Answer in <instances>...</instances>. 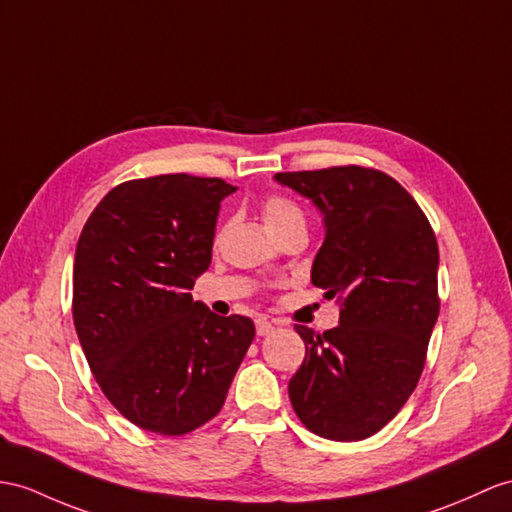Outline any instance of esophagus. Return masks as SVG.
<instances>
[{"mask_svg": "<svg viewBox=\"0 0 512 512\" xmlns=\"http://www.w3.org/2000/svg\"><path fill=\"white\" fill-rule=\"evenodd\" d=\"M256 332H258V336H269V334L276 332V326H273V323H269L267 319H258L256 321Z\"/></svg>", "mask_w": 512, "mask_h": 512, "instance_id": "34e87169", "label": "esophagus"}]
</instances>
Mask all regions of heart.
<instances>
[{"label": "heart", "instance_id": "1", "mask_svg": "<svg viewBox=\"0 0 512 512\" xmlns=\"http://www.w3.org/2000/svg\"><path fill=\"white\" fill-rule=\"evenodd\" d=\"M263 217H265V223L273 234L295 228V226L306 228L304 213L299 210V206L293 202V199L284 197V195H269L265 199V202H263Z\"/></svg>", "mask_w": 512, "mask_h": 512}]
</instances>
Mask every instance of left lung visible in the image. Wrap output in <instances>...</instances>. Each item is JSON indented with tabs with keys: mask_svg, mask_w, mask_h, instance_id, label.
Instances as JSON below:
<instances>
[{
	"mask_svg": "<svg viewBox=\"0 0 512 512\" xmlns=\"http://www.w3.org/2000/svg\"><path fill=\"white\" fill-rule=\"evenodd\" d=\"M313 199L326 239L313 284L341 299L339 326H295L306 356L289 382L295 415L323 439L363 441L415 391L439 317V245L428 217L386 173L347 165L276 173Z\"/></svg>",
	"mask_w": 512,
	"mask_h": 512,
	"instance_id": "1",
	"label": "left lung"
}]
</instances>
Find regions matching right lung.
Listing matches in <instances>:
<instances>
[{"mask_svg":"<svg viewBox=\"0 0 512 512\" xmlns=\"http://www.w3.org/2000/svg\"><path fill=\"white\" fill-rule=\"evenodd\" d=\"M221 178L121 182L84 223L73 323L108 402L143 430L180 436L213 419L254 341V321L193 302L210 267Z\"/></svg>","mask_w":512,"mask_h":512,"instance_id":"add662e5","label":"right lung"}]
</instances>
